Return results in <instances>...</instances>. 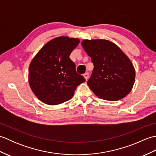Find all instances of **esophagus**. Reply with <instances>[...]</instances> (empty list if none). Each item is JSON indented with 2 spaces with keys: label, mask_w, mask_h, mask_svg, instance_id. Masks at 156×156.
<instances>
[{
  "label": "esophagus",
  "mask_w": 156,
  "mask_h": 156,
  "mask_svg": "<svg viewBox=\"0 0 156 156\" xmlns=\"http://www.w3.org/2000/svg\"><path fill=\"white\" fill-rule=\"evenodd\" d=\"M83 76H84V78L86 79V80H88V77H89V75H88V73H85V74H84Z\"/></svg>",
  "instance_id": "obj_1"
}]
</instances>
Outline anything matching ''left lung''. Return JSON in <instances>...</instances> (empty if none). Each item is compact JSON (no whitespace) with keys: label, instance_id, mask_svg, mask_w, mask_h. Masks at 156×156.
<instances>
[{"label":"left lung","instance_id":"obj_1","mask_svg":"<svg viewBox=\"0 0 156 156\" xmlns=\"http://www.w3.org/2000/svg\"><path fill=\"white\" fill-rule=\"evenodd\" d=\"M82 45L94 64L87 82L92 91L98 97L110 101L126 97L135 78L134 67L127 55L117 45L105 39H86Z\"/></svg>","mask_w":156,"mask_h":156}]
</instances>
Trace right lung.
I'll return each instance as SVG.
<instances>
[{
  "mask_svg": "<svg viewBox=\"0 0 156 156\" xmlns=\"http://www.w3.org/2000/svg\"><path fill=\"white\" fill-rule=\"evenodd\" d=\"M80 40L58 37L48 42L29 66V83L39 100L49 105L63 103L72 98L78 85L85 82L78 74L69 55Z\"/></svg>",
  "mask_w": 156,
  "mask_h": 156,
  "instance_id": "right-lung-1",
  "label": "right lung"
}]
</instances>
